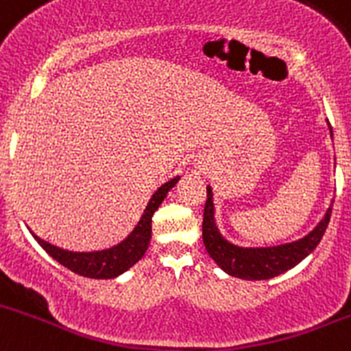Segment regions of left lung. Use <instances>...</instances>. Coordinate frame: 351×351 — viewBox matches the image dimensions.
<instances>
[{
	"mask_svg": "<svg viewBox=\"0 0 351 351\" xmlns=\"http://www.w3.org/2000/svg\"><path fill=\"white\" fill-rule=\"evenodd\" d=\"M331 210L332 204L329 206L324 219L302 240L291 241V243L287 245H278V247L245 248L230 243L219 233L216 226V219H214L213 190H210V186H207V200L206 206H204L202 221V240L204 245H206L207 254L230 276L250 281L271 280V278L280 276L285 271L297 266L298 262L304 261L317 247L329 224Z\"/></svg>",
	"mask_w": 351,
	"mask_h": 351,
	"instance_id": "left-lung-1",
	"label": "left lung"
}]
</instances>
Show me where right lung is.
Here are the masks:
<instances>
[{
  "label": "right lung",
  "instance_id": "right-lung-1",
  "mask_svg": "<svg viewBox=\"0 0 351 351\" xmlns=\"http://www.w3.org/2000/svg\"><path fill=\"white\" fill-rule=\"evenodd\" d=\"M178 176L169 182H166L165 185L159 186L156 190L154 195L149 200L147 207H145L144 214H142L141 221L137 223V226L134 228L130 234L125 238L121 243L114 245V247L106 248V250H97V252H70L63 250V248L56 247V245H51L47 241H44L43 238L37 237L36 233H32V237L36 238L37 243L54 258L64 266L66 269L73 271L75 274H80L85 278H93V280H113V278L120 276L125 271L130 269L135 262L141 261L144 257L145 250L149 247V241H151V233H152V216L158 210V207L161 206V202L165 200L166 193L176 185L178 182Z\"/></svg>",
  "mask_w": 351,
  "mask_h": 351
}]
</instances>
